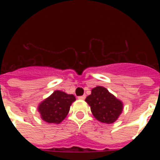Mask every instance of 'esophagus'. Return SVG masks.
<instances>
[{"mask_svg":"<svg viewBox=\"0 0 160 160\" xmlns=\"http://www.w3.org/2000/svg\"><path fill=\"white\" fill-rule=\"evenodd\" d=\"M78 99H79V100H85V95H81V96H79V97H78Z\"/></svg>","mask_w":160,"mask_h":160,"instance_id":"34e87169","label":"esophagus"}]
</instances>
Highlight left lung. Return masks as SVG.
Instances as JSON below:
<instances>
[{
	"label": "left lung",
	"mask_w": 160,
	"mask_h": 160,
	"mask_svg": "<svg viewBox=\"0 0 160 160\" xmlns=\"http://www.w3.org/2000/svg\"><path fill=\"white\" fill-rule=\"evenodd\" d=\"M85 101L90 106L95 119L102 123H114L123 110L121 101L102 86L94 88L91 95H88Z\"/></svg>",
	"instance_id": "1"
}]
</instances>
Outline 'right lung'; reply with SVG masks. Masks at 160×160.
Returning <instances> with one entry per match:
<instances>
[{
	"instance_id": "add662e5",
	"label": "right lung",
	"mask_w": 160,
	"mask_h": 160,
	"mask_svg": "<svg viewBox=\"0 0 160 160\" xmlns=\"http://www.w3.org/2000/svg\"><path fill=\"white\" fill-rule=\"evenodd\" d=\"M75 100V97L73 95L55 90L39 105L38 110L41 119L49 124H59L66 117L70 105Z\"/></svg>"
}]
</instances>
